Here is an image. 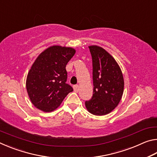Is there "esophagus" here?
Returning a JSON list of instances; mask_svg holds the SVG:
<instances>
[{"mask_svg": "<svg viewBox=\"0 0 157 157\" xmlns=\"http://www.w3.org/2000/svg\"><path fill=\"white\" fill-rule=\"evenodd\" d=\"M73 89H74V91H75V92H78L79 89V85H74Z\"/></svg>", "mask_w": 157, "mask_h": 157, "instance_id": "obj_1", "label": "esophagus"}]
</instances>
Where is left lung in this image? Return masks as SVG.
I'll use <instances>...</instances> for the list:
<instances>
[{
  "instance_id": "8db88e82",
  "label": "left lung",
  "mask_w": 157,
  "mask_h": 157,
  "mask_svg": "<svg viewBox=\"0 0 157 157\" xmlns=\"http://www.w3.org/2000/svg\"><path fill=\"white\" fill-rule=\"evenodd\" d=\"M89 48L92 57L94 94L85 106L94 115H106L118 106L123 96V73L115 59L105 49L98 46Z\"/></svg>"
}]
</instances>
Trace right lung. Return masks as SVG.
Segmentation results:
<instances>
[{
	"label": "right lung",
	"mask_w": 157,
	"mask_h": 157,
	"mask_svg": "<svg viewBox=\"0 0 157 157\" xmlns=\"http://www.w3.org/2000/svg\"><path fill=\"white\" fill-rule=\"evenodd\" d=\"M75 53L69 47L52 46L42 52L32 66L26 79L29 98L35 107L50 112L59 107L72 86L66 84V66Z\"/></svg>",
	"instance_id": "add662e5"
}]
</instances>
